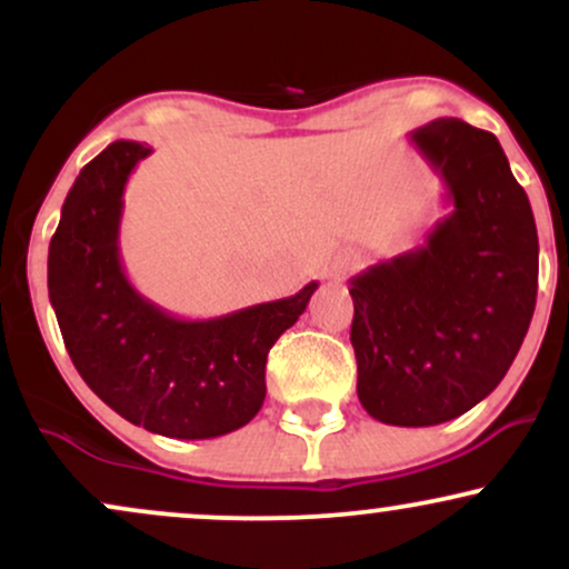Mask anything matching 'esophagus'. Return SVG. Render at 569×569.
<instances>
[{"label":"esophagus","instance_id":"34e87169","mask_svg":"<svg viewBox=\"0 0 569 569\" xmlns=\"http://www.w3.org/2000/svg\"><path fill=\"white\" fill-rule=\"evenodd\" d=\"M352 262H356V257H352Z\"/></svg>","mask_w":569,"mask_h":569}]
</instances>
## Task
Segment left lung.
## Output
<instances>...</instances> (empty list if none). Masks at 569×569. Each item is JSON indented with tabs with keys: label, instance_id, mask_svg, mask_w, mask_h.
Returning <instances> with one entry per match:
<instances>
[{
	"label": "left lung",
	"instance_id": "1",
	"mask_svg": "<svg viewBox=\"0 0 569 569\" xmlns=\"http://www.w3.org/2000/svg\"><path fill=\"white\" fill-rule=\"evenodd\" d=\"M449 213L350 280L358 398L385 426L455 420L498 388L530 329L538 230L500 141L457 117L411 130Z\"/></svg>",
	"mask_w": 569,
	"mask_h": 569
}]
</instances>
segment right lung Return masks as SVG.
Returning a JSON list of instances; mask_svg holds the SVG:
<instances>
[{
  "instance_id": "right-lung-1",
  "label": "right lung",
  "mask_w": 569,
  "mask_h": 569,
  "mask_svg": "<svg viewBox=\"0 0 569 569\" xmlns=\"http://www.w3.org/2000/svg\"><path fill=\"white\" fill-rule=\"evenodd\" d=\"M152 147L114 141L77 176L48 251V291L71 363L117 415L168 439H217L264 403L267 352L318 283L208 321H184L130 286L122 192Z\"/></svg>"
}]
</instances>
